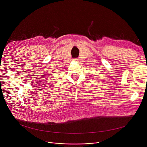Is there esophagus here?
<instances>
[{
    "label": "esophagus",
    "instance_id": "obj_1",
    "mask_svg": "<svg viewBox=\"0 0 147 147\" xmlns=\"http://www.w3.org/2000/svg\"><path fill=\"white\" fill-rule=\"evenodd\" d=\"M74 60H78V59H74Z\"/></svg>",
    "mask_w": 147,
    "mask_h": 147
}]
</instances>
